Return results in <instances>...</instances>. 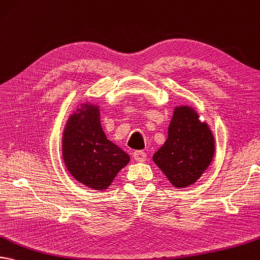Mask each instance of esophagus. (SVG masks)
I'll use <instances>...</instances> for the list:
<instances>
[{"mask_svg": "<svg viewBox=\"0 0 260 260\" xmlns=\"http://www.w3.org/2000/svg\"><path fill=\"white\" fill-rule=\"evenodd\" d=\"M133 156H134V159H136L137 161H144L146 160V153L143 152V150H136V152H134V154H133Z\"/></svg>", "mask_w": 260, "mask_h": 260, "instance_id": "esophagus-1", "label": "esophagus"}]
</instances>
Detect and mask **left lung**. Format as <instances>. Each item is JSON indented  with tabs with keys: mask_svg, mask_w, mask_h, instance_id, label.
I'll use <instances>...</instances> for the list:
<instances>
[{
	"mask_svg": "<svg viewBox=\"0 0 260 260\" xmlns=\"http://www.w3.org/2000/svg\"><path fill=\"white\" fill-rule=\"evenodd\" d=\"M214 137L188 106L175 108L165 144L153 156L155 164L175 187L194 184L209 166Z\"/></svg>",
	"mask_w": 260,
	"mask_h": 260,
	"instance_id": "obj_1",
	"label": "left lung"
}]
</instances>
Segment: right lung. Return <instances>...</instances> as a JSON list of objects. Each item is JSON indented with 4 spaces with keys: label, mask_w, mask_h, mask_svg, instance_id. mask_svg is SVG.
Instances as JSON below:
<instances>
[{
    "label": "right lung",
    "mask_w": 260,
    "mask_h": 260,
    "mask_svg": "<svg viewBox=\"0 0 260 260\" xmlns=\"http://www.w3.org/2000/svg\"><path fill=\"white\" fill-rule=\"evenodd\" d=\"M63 158L72 176L96 190L106 189L129 161V156L106 138L100 111L93 105H85L70 117L63 136Z\"/></svg>",
    "instance_id": "add662e5"
}]
</instances>
